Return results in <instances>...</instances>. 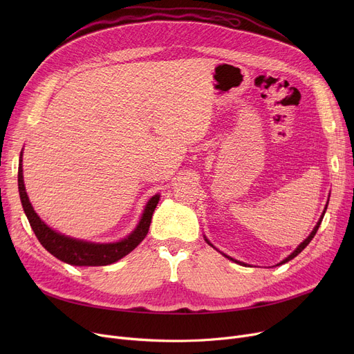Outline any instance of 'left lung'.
I'll list each match as a JSON object with an SVG mask.
<instances>
[{
  "label": "left lung",
  "instance_id": "left-lung-1",
  "mask_svg": "<svg viewBox=\"0 0 354 354\" xmlns=\"http://www.w3.org/2000/svg\"><path fill=\"white\" fill-rule=\"evenodd\" d=\"M326 209H327V205H326V208H324V212H323L322 218H320V219H319V222H317V225H315V227H314V230L311 231V234H310V235H308V236H307V238H306V239L303 241V243H301V244H300L299 247H297V248H295V251H294V252H292L291 255H288V257H287L286 259H283V261H281L280 264H278V266H281V264H286V263H288V261H290V259H292L294 257H297V255H299V254H300V252H301V251H303V250H304V248H306V247H307V245L310 244V241H311V239L314 238L315 232H317V230H319V227H320V224H322V221H323V216H324V214H326ZM205 241H207V243H208L209 245H212V244L209 243V241H208L207 238H205ZM224 255H225V254H224ZM225 257H227L228 259H231V261L236 263V264H241V266H245L244 263H241V261H236V259H234V258H231V257H228V255H225Z\"/></svg>",
  "mask_w": 354,
  "mask_h": 354
}]
</instances>
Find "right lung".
<instances>
[{
  "label": "right lung",
  "mask_w": 354,
  "mask_h": 354,
  "mask_svg": "<svg viewBox=\"0 0 354 354\" xmlns=\"http://www.w3.org/2000/svg\"><path fill=\"white\" fill-rule=\"evenodd\" d=\"M21 162L23 159L20 158V165H18V191H20V198H21L24 212L28 218V222L37 239H39L40 244L55 258L62 259V261L67 264L79 266V267L109 266L119 261L120 258L127 255L130 251H133L146 236L149 231V225H151L153 211L159 202V195L152 196L151 201L147 202L136 230L127 238L119 241V243H113V244L86 243V241L74 239L53 231L50 227L44 224V222L40 219V216L35 214V211L31 207L26 192L24 180H23Z\"/></svg>",
  "instance_id": "right-lung-1"
}]
</instances>
